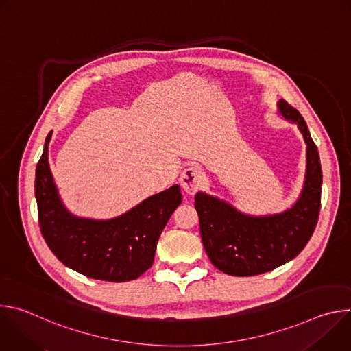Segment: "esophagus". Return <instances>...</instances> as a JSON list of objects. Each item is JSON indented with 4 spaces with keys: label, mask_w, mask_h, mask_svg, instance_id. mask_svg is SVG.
<instances>
[{
    "label": "esophagus",
    "mask_w": 351,
    "mask_h": 351,
    "mask_svg": "<svg viewBox=\"0 0 351 351\" xmlns=\"http://www.w3.org/2000/svg\"><path fill=\"white\" fill-rule=\"evenodd\" d=\"M203 171L198 167H189L180 175V184L187 194H194L203 183Z\"/></svg>",
    "instance_id": "obj_1"
}]
</instances>
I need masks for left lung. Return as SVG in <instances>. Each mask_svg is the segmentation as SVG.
I'll return each mask as SVG.
<instances>
[{"label": "left lung", "instance_id": "8db88e82", "mask_svg": "<svg viewBox=\"0 0 351 351\" xmlns=\"http://www.w3.org/2000/svg\"><path fill=\"white\" fill-rule=\"evenodd\" d=\"M278 112L297 125L307 144L306 179L291 208L256 217L203 191L194 197L206 252L211 263L228 275L254 276L291 261L302 253L317 226L322 189L317 145L303 117L285 99L278 101Z\"/></svg>", "mask_w": 351, "mask_h": 351}]
</instances>
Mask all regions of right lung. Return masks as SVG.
<instances>
[{
	"instance_id": "obj_1",
	"label": "right lung",
	"mask_w": 351,
	"mask_h": 351,
	"mask_svg": "<svg viewBox=\"0 0 351 351\" xmlns=\"http://www.w3.org/2000/svg\"><path fill=\"white\" fill-rule=\"evenodd\" d=\"M48 133L36 168V199L41 234L68 268L93 279L128 282L153 265L158 239L178 206V184L145 198L112 219H90L71 214L58 194L48 164Z\"/></svg>"
}]
</instances>
